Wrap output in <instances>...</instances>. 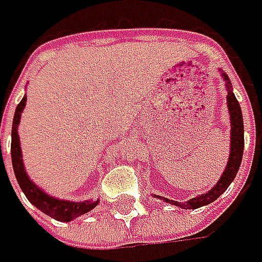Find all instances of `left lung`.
Returning a JSON list of instances; mask_svg holds the SVG:
<instances>
[{
	"instance_id": "1",
	"label": "left lung",
	"mask_w": 262,
	"mask_h": 262,
	"mask_svg": "<svg viewBox=\"0 0 262 262\" xmlns=\"http://www.w3.org/2000/svg\"><path fill=\"white\" fill-rule=\"evenodd\" d=\"M221 72V76L226 82V88H227V107H229L230 113V155L227 165L224 168V172L221 174L220 180L216 181V184L211 190H208L206 193L199 194L196 198H191L190 201L186 202H177V201H169L168 198H162V196H156L153 194V198H158L164 202L169 203V205H176L178 208L183 209H198L201 206H206L209 203H212L215 199H218L230 184L233 183L234 177L237 174L239 168H241V162H242L243 156V147H245V137H243V118H242V109L241 104L237 101V98L233 93V85L230 82L227 73Z\"/></svg>"
}]
</instances>
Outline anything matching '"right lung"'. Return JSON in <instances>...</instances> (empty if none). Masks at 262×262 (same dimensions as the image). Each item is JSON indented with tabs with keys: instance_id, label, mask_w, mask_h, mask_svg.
I'll use <instances>...</instances> for the list:
<instances>
[{
	"instance_id": "obj_1",
	"label": "right lung",
	"mask_w": 262,
	"mask_h": 262,
	"mask_svg": "<svg viewBox=\"0 0 262 262\" xmlns=\"http://www.w3.org/2000/svg\"><path fill=\"white\" fill-rule=\"evenodd\" d=\"M25 106H26V96H23L21 101L16 107L14 118H13V128H11V162H13L16 180L19 183L21 191L25 193V196L28 198V201L32 203L33 206H36L39 211H42L44 214L57 220V221L69 223L73 218L84 215L86 212H90L91 209H94L98 205V201H90L88 199L84 202H73V201L59 199V198L50 196L48 193H46L39 186H36L29 178L26 169H25L23 159H21V147H20V137L19 131H17L21 112L25 109Z\"/></svg>"
}]
</instances>
